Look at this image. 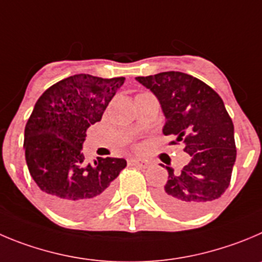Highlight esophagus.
<instances>
[{
	"mask_svg": "<svg viewBox=\"0 0 262 262\" xmlns=\"http://www.w3.org/2000/svg\"><path fill=\"white\" fill-rule=\"evenodd\" d=\"M130 163L136 167L139 168H147L148 167V161L147 160H143V159H132Z\"/></svg>",
	"mask_w": 262,
	"mask_h": 262,
	"instance_id": "obj_1",
	"label": "esophagus"
}]
</instances>
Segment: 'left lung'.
<instances>
[{
	"label": "left lung",
	"mask_w": 262,
	"mask_h": 262,
	"mask_svg": "<svg viewBox=\"0 0 262 262\" xmlns=\"http://www.w3.org/2000/svg\"><path fill=\"white\" fill-rule=\"evenodd\" d=\"M158 97L165 115L164 136L182 141L191 160L180 174L167 167L169 177L156 192L159 204L173 214L203 213L230 185L236 158L233 120L221 97L194 76L177 71L137 77Z\"/></svg>",
	"instance_id": "obj_1"
}]
</instances>
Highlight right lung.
Masks as SVG:
<instances>
[{"mask_svg": "<svg viewBox=\"0 0 262 262\" xmlns=\"http://www.w3.org/2000/svg\"><path fill=\"white\" fill-rule=\"evenodd\" d=\"M125 77L102 79L73 75L42 93L24 129L29 173L46 202L71 219L89 216L106 204L114 180L126 167L124 159L98 158L86 164L82 143L90 125Z\"/></svg>", "mask_w": 262, "mask_h": 262, "instance_id": "1", "label": "right lung"}]
</instances>
